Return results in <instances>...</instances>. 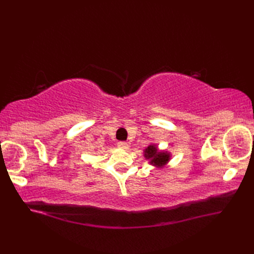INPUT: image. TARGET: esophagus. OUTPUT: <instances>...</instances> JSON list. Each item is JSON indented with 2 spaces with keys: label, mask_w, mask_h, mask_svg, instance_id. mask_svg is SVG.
<instances>
[{
  "label": "esophagus",
  "mask_w": 254,
  "mask_h": 254,
  "mask_svg": "<svg viewBox=\"0 0 254 254\" xmlns=\"http://www.w3.org/2000/svg\"><path fill=\"white\" fill-rule=\"evenodd\" d=\"M118 147H120L122 149H127L128 148V144L127 142H119L118 143Z\"/></svg>",
  "instance_id": "esophagus-1"
}]
</instances>
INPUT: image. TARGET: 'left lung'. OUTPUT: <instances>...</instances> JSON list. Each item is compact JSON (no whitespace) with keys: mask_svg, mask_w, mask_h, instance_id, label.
Instances as JSON below:
<instances>
[{"mask_svg":"<svg viewBox=\"0 0 254 254\" xmlns=\"http://www.w3.org/2000/svg\"><path fill=\"white\" fill-rule=\"evenodd\" d=\"M144 157L149 160V164L156 168H163L169 163L171 155L167 150H159L155 144H150L144 149Z\"/></svg>","mask_w":254,"mask_h":254,"instance_id":"obj_1","label":"left lung"}]
</instances>
